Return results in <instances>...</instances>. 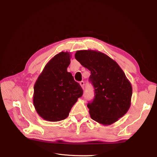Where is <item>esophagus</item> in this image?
I'll use <instances>...</instances> for the list:
<instances>
[{
    "label": "esophagus",
    "instance_id": "esophagus-1",
    "mask_svg": "<svg viewBox=\"0 0 157 157\" xmlns=\"http://www.w3.org/2000/svg\"><path fill=\"white\" fill-rule=\"evenodd\" d=\"M80 86H81L82 88L84 90V81L80 82Z\"/></svg>",
    "mask_w": 157,
    "mask_h": 157
}]
</instances>
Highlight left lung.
Masks as SVG:
<instances>
[{
	"instance_id": "obj_1",
	"label": "left lung",
	"mask_w": 157,
	"mask_h": 157,
	"mask_svg": "<svg viewBox=\"0 0 157 157\" xmlns=\"http://www.w3.org/2000/svg\"><path fill=\"white\" fill-rule=\"evenodd\" d=\"M75 57L91 72L89 80L95 94L93 100L87 105L90 117L99 124H113L130 107L131 83L116 61L105 54L91 50H79Z\"/></svg>"
}]
</instances>
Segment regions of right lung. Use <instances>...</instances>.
Returning <instances> with one entry per match:
<instances>
[{"label": "right lung", "instance_id": "right-lung-1", "mask_svg": "<svg viewBox=\"0 0 157 157\" xmlns=\"http://www.w3.org/2000/svg\"><path fill=\"white\" fill-rule=\"evenodd\" d=\"M71 56L61 52L46 65L34 86L33 105L43 119L57 122L65 119L74 104L83 94L67 67Z\"/></svg>", "mask_w": 157, "mask_h": 157}]
</instances>
